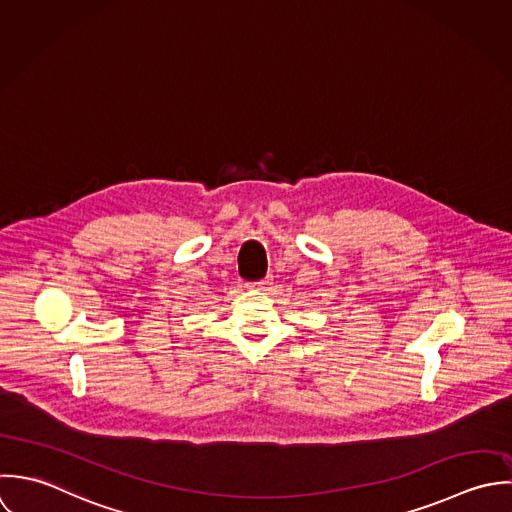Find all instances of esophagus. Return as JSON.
<instances>
[{"instance_id": "34e87169", "label": "esophagus", "mask_w": 512, "mask_h": 512, "mask_svg": "<svg viewBox=\"0 0 512 512\" xmlns=\"http://www.w3.org/2000/svg\"><path fill=\"white\" fill-rule=\"evenodd\" d=\"M270 286V282L268 280H260V282H254V284H250L248 288H252V290H266Z\"/></svg>"}]
</instances>
